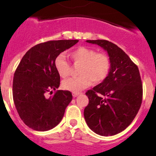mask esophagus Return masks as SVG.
<instances>
[{"label": "esophagus", "instance_id": "1", "mask_svg": "<svg viewBox=\"0 0 156 156\" xmlns=\"http://www.w3.org/2000/svg\"><path fill=\"white\" fill-rule=\"evenodd\" d=\"M79 94H80V92H73L72 93V96H73L74 98L77 97V96L79 95Z\"/></svg>", "mask_w": 156, "mask_h": 156}]
</instances>
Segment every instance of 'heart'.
<instances>
[{
  "mask_svg": "<svg viewBox=\"0 0 156 156\" xmlns=\"http://www.w3.org/2000/svg\"><path fill=\"white\" fill-rule=\"evenodd\" d=\"M74 62L81 63L78 77L70 78L62 81V88L67 91L78 92L94 83L104 81L110 70V59L105 53H96L95 51L85 46H79L69 53ZM57 72L62 78L69 75L70 65L65 55L60 54L55 60Z\"/></svg>",
  "mask_w": 156,
  "mask_h": 156,
  "instance_id": "1",
  "label": "heart"
}]
</instances>
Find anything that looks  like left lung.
Segmentation results:
<instances>
[{
    "mask_svg": "<svg viewBox=\"0 0 156 156\" xmlns=\"http://www.w3.org/2000/svg\"><path fill=\"white\" fill-rule=\"evenodd\" d=\"M106 51L110 70L105 79L86 92L89 102L84 110L88 127L102 136L122 132L141 107L142 85L137 65L117 45L106 40H88Z\"/></svg>",
    "mask_w": 156,
    "mask_h": 156,
    "instance_id": "1",
    "label": "left lung"
}]
</instances>
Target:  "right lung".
<instances>
[{"instance_id":"obj_1","label":"right lung","mask_w":156,"mask_h":156,"mask_svg":"<svg viewBox=\"0 0 156 156\" xmlns=\"http://www.w3.org/2000/svg\"><path fill=\"white\" fill-rule=\"evenodd\" d=\"M78 42L58 40L38 44L19 63L13 80V98L19 116L30 129L44 132L62 121L72 100L71 91L57 90L49 98L45 93L60 85V75L55 67L56 57Z\"/></svg>"}]
</instances>
